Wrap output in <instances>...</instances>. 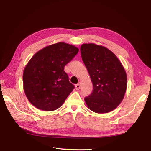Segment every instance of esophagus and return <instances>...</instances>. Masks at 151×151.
I'll return each instance as SVG.
<instances>
[{
  "instance_id": "1",
  "label": "esophagus",
  "mask_w": 151,
  "mask_h": 151,
  "mask_svg": "<svg viewBox=\"0 0 151 151\" xmlns=\"http://www.w3.org/2000/svg\"><path fill=\"white\" fill-rule=\"evenodd\" d=\"M81 83H79L78 84L76 85V89L77 90H79V89L81 88Z\"/></svg>"
}]
</instances>
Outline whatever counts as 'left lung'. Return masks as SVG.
Segmentation results:
<instances>
[{
	"label": "left lung",
	"instance_id": "obj_1",
	"mask_svg": "<svg viewBox=\"0 0 151 151\" xmlns=\"http://www.w3.org/2000/svg\"><path fill=\"white\" fill-rule=\"evenodd\" d=\"M81 53L93 86L92 93L84 98L87 106L97 113L114 110L122 101L127 90L124 67L115 54L102 45L84 43Z\"/></svg>",
	"mask_w": 151,
	"mask_h": 151
}]
</instances>
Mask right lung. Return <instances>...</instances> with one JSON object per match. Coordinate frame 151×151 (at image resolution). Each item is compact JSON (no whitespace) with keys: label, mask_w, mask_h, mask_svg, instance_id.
Wrapping results in <instances>:
<instances>
[{"label":"right lung","mask_w":151,"mask_h":151,"mask_svg":"<svg viewBox=\"0 0 151 151\" xmlns=\"http://www.w3.org/2000/svg\"><path fill=\"white\" fill-rule=\"evenodd\" d=\"M79 52L74 45L59 42L39 50L27 63L22 75L29 101L40 110L60 108L74 89L64 70Z\"/></svg>","instance_id":"1"}]
</instances>
